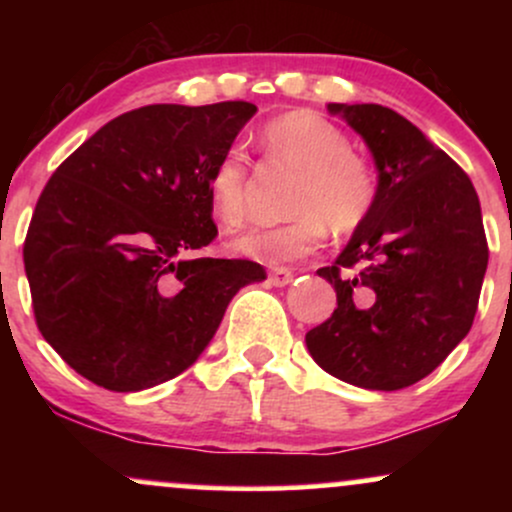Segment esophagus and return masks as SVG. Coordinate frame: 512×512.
Returning a JSON list of instances; mask_svg holds the SVG:
<instances>
[{"label":"esophagus","mask_w":512,"mask_h":512,"mask_svg":"<svg viewBox=\"0 0 512 512\" xmlns=\"http://www.w3.org/2000/svg\"><path fill=\"white\" fill-rule=\"evenodd\" d=\"M269 281H272L274 286H286L293 281V272H289V269L284 267H274L272 272H269Z\"/></svg>","instance_id":"obj_1"}]
</instances>
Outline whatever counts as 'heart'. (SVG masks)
Masks as SVG:
<instances>
[{
	"mask_svg": "<svg viewBox=\"0 0 512 512\" xmlns=\"http://www.w3.org/2000/svg\"><path fill=\"white\" fill-rule=\"evenodd\" d=\"M262 142L276 158L303 170L289 207L296 216L233 240L236 255L267 264L291 262L320 248L327 226L342 236L363 226L378 197V182L368 163L354 154L346 132L322 115L296 110L264 125ZM207 197L211 214L228 231L248 219V161L236 146L223 151L211 168Z\"/></svg>",
	"mask_w": 512,
	"mask_h": 512,
	"instance_id": "1",
	"label": "heart"
}]
</instances>
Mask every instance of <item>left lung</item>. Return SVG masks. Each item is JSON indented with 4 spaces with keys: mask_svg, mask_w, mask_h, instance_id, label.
<instances>
[{
    "mask_svg": "<svg viewBox=\"0 0 512 512\" xmlns=\"http://www.w3.org/2000/svg\"><path fill=\"white\" fill-rule=\"evenodd\" d=\"M373 154L378 197L332 267L330 320L305 334L310 356L344 383L402 390L433 373L477 315L489 245L477 190L419 127L375 103H330ZM342 268H356L344 277Z\"/></svg>",
    "mask_w": 512,
    "mask_h": 512,
    "instance_id": "1",
    "label": "left lung"
}]
</instances>
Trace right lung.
Instances as JSON below:
<instances>
[{"label": "right lung", "mask_w": 512, "mask_h": 512, "mask_svg": "<svg viewBox=\"0 0 512 512\" xmlns=\"http://www.w3.org/2000/svg\"><path fill=\"white\" fill-rule=\"evenodd\" d=\"M252 103H158L103 125L52 173L23 264L38 330L91 383L139 392L207 349L250 260L190 252L216 238L207 180Z\"/></svg>", "instance_id": "obj_1"}]
</instances>
